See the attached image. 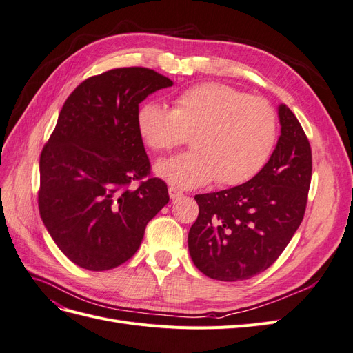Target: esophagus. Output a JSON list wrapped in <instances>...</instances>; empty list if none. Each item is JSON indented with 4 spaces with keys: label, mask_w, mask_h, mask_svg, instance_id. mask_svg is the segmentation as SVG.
Returning <instances> with one entry per match:
<instances>
[{
    "label": "esophagus",
    "mask_w": 353,
    "mask_h": 353,
    "mask_svg": "<svg viewBox=\"0 0 353 353\" xmlns=\"http://www.w3.org/2000/svg\"><path fill=\"white\" fill-rule=\"evenodd\" d=\"M183 196V191H181L179 188H176V187H169V197L170 199H178V197H181Z\"/></svg>",
    "instance_id": "esophagus-1"
}]
</instances>
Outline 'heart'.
<instances>
[{
	"label": "heart",
	"mask_w": 353,
	"mask_h": 353,
	"mask_svg": "<svg viewBox=\"0 0 353 353\" xmlns=\"http://www.w3.org/2000/svg\"><path fill=\"white\" fill-rule=\"evenodd\" d=\"M137 125L154 152H172L193 135L194 150L163 160L156 168L168 183L196 188L218 181L237 185L254 176L276 141L272 105L225 83H201L176 95L174 109L144 103Z\"/></svg>",
	"instance_id": "1"
}]
</instances>
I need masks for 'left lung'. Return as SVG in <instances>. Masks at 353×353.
I'll use <instances>...</instances> for the list:
<instances>
[{
    "mask_svg": "<svg viewBox=\"0 0 353 353\" xmlns=\"http://www.w3.org/2000/svg\"><path fill=\"white\" fill-rule=\"evenodd\" d=\"M281 135L259 174L248 183L197 194L199 216L188 232L197 268L219 281H240L268 270L303 219L312 152L294 113L279 108Z\"/></svg>",
    "mask_w": 353,
    "mask_h": 353,
    "instance_id": "1",
    "label": "left lung"
}]
</instances>
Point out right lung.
<instances>
[{
  "instance_id": "1",
  "label": "right lung",
  "mask_w": 353,
  "mask_h": 353,
  "mask_svg": "<svg viewBox=\"0 0 353 353\" xmlns=\"http://www.w3.org/2000/svg\"><path fill=\"white\" fill-rule=\"evenodd\" d=\"M172 83L153 69L117 68L81 82L63 104L39 157L38 208L59 249L81 268L108 271L131 259L148 221L168 205L137 114L147 95Z\"/></svg>"
}]
</instances>
